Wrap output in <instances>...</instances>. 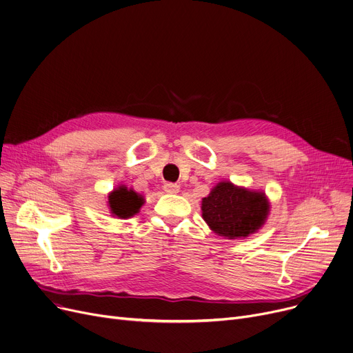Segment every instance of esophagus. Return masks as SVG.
Wrapping results in <instances>:
<instances>
[{
	"label": "esophagus",
	"mask_w": 353,
	"mask_h": 353,
	"mask_svg": "<svg viewBox=\"0 0 353 353\" xmlns=\"http://www.w3.org/2000/svg\"><path fill=\"white\" fill-rule=\"evenodd\" d=\"M164 191H165L167 194H178V192H179V185L168 182V183L164 185Z\"/></svg>",
	"instance_id": "obj_1"
}]
</instances>
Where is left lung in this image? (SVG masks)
<instances>
[{
	"instance_id": "1",
	"label": "left lung",
	"mask_w": 353,
	"mask_h": 353,
	"mask_svg": "<svg viewBox=\"0 0 353 353\" xmlns=\"http://www.w3.org/2000/svg\"><path fill=\"white\" fill-rule=\"evenodd\" d=\"M201 209L213 233L225 239H245L257 233L267 222L270 201L263 191L221 181L202 199Z\"/></svg>"
}]
</instances>
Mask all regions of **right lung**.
Wrapping results in <instances>:
<instances>
[{"label": "right lung", "instance_id": "add662e5", "mask_svg": "<svg viewBox=\"0 0 353 353\" xmlns=\"http://www.w3.org/2000/svg\"><path fill=\"white\" fill-rule=\"evenodd\" d=\"M145 203L143 195L137 194L132 188L120 183L107 195V206L116 219H130L140 213L141 206Z\"/></svg>", "mask_w": 353, "mask_h": 353}]
</instances>
